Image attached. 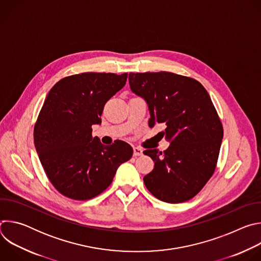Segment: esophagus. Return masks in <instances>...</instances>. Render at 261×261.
I'll return each instance as SVG.
<instances>
[{
    "mask_svg": "<svg viewBox=\"0 0 261 261\" xmlns=\"http://www.w3.org/2000/svg\"><path fill=\"white\" fill-rule=\"evenodd\" d=\"M133 155L135 156V157H137V156H141L142 155V150L140 147H137V146H134L133 147Z\"/></svg>",
    "mask_w": 261,
    "mask_h": 261,
    "instance_id": "esophagus-1",
    "label": "esophagus"
}]
</instances>
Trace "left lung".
<instances>
[{"mask_svg": "<svg viewBox=\"0 0 261 261\" xmlns=\"http://www.w3.org/2000/svg\"><path fill=\"white\" fill-rule=\"evenodd\" d=\"M129 84L147 103L148 126L164 124L161 133L170 142L164 152H143L155 163L143 177L145 187L169 203L193 198L216 169L223 138V126L208 93L199 82L165 71L130 73Z\"/></svg>", "mask_w": 261, "mask_h": 261, "instance_id": "8db88e82", "label": "left lung"}]
</instances>
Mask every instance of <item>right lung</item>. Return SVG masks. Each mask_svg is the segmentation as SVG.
<instances>
[{
    "instance_id": "obj_1",
    "label": "right lung",
    "mask_w": 261,
    "mask_h": 261,
    "mask_svg": "<svg viewBox=\"0 0 261 261\" xmlns=\"http://www.w3.org/2000/svg\"><path fill=\"white\" fill-rule=\"evenodd\" d=\"M128 73L86 72L62 79L49 91L34 127V143L54 187L74 200L102 193L133 148L118 140L104 145L92 136L105 103L127 82Z\"/></svg>"
}]
</instances>
